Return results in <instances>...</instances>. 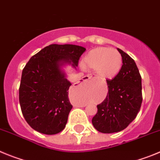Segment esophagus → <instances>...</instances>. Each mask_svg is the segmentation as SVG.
<instances>
[{
	"label": "esophagus",
	"mask_w": 160,
	"mask_h": 160,
	"mask_svg": "<svg viewBox=\"0 0 160 160\" xmlns=\"http://www.w3.org/2000/svg\"><path fill=\"white\" fill-rule=\"evenodd\" d=\"M92 77V76H90V75H87V76H84V77H83V79H82V80H83V81H86V80H90Z\"/></svg>",
	"instance_id": "34e87169"
}]
</instances>
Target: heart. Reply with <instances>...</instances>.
Returning a JSON list of instances; mask_svg holds the SVG:
<instances>
[{
	"mask_svg": "<svg viewBox=\"0 0 160 160\" xmlns=\"http://www.w3.org/2000/svg\"><path fill=\"white\" fill-rule=\"evenodd\" d=\"M123 64L121 54L116 49L100 47L91 50L83 59V66L96 71L97 77L110 80L116 77Z\"/></svg>",
	"mask_w": 160,
	"mask_h": 160,
	"instance_id": "b5f03b06",
	"label": "heart"
}]
</instances>
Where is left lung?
I'll return each instance as SVG.
<instances>
[{"label": "left lung", "mask_w": 160, "mask_h": 160, "mask_svg": "<svg viewBox=\"0 0 160 160\" xmlns=\"http://www.w3.org/2000/svg\"><path fill=\"white\" fill-rule=\"evenodd\" d=\"M123 65L116 77L107 80L108 94L97 105V113L92 118L95 128L102 133H113L123 130L136 119L140 110L142 81L133 59L118 48Z\"/></svg>", "instance_id": "8db88e82"}]
</instances>
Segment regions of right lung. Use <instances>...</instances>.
Segmentation results:
<instances>
[{"label": "right lung", "instance_id": "obj_1", "mask_svg": "<svg viewBox=\"0 0 160 160\" xmlns=\"http://www.w3.org/2000/svg\"><path fill=\"white\" fill-rule=\"evenodd\" d=\"M83 47L50 44L30 58L24 66L19 88L21 112L32 128L46 135L64 130L72 105L68 99L71 83L61 67L78 65Z\"/></svg>", "mask_w": 160, "mask_h": 160}]
</instances>
